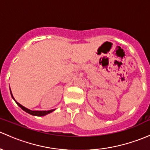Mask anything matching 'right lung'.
<instances>
[{
  "label": "right lung",
  "mask_w": 150,
  "mask_h": 150,
  "mask_svg": "<svg viewBox=\"0 0 150 150\" xmlns=\"http://www.w3.org/2000/svg\"><path fill=\"white\" fill-rule=\"evenodd\" d=\"M10 92H11V97L13 98V99L15 100V102L17 103V105H18L22 110H23V111H26V113H29V114L33 115V116H45V115L48 114V113H50L51 112H52V111H54V109L50 110V111H31V110L28 109L27 108H25L24 106H23V105H21L19 103H18V102H17L16 100L14 99L13 96V95H12V93H11V89H10Z\"/></svg>",
  "instance_id": "obj_1"
}]
</instances>
